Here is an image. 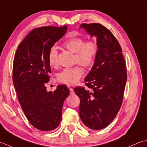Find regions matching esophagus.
Segmentation results:
<instances>
[{"label":"esophagus","instance_id":"esophagus-1","mask_svg":"<svg viewBox=\"0 0 147 147\" xmlns=\"http://www.w3.org/2000/svg\"><path fill=\"white\" fill-rule=\"evenodd\" d=\"M70 94H74V91L73 88H70Z\"/></svg>","mask_w":147,"mask_h":147}]
</instances>
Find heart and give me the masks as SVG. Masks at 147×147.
Masks as SVG:
<instances>
[{"label": "heart", "instance_id": "1", "mask_svg": "<svg viewBox=\"0 0 147 147\" xmlns=\"http://www.w3.org/2000/svg\"><path fill=\"white\" fill-rule=\"evenodd\" d=\"M63 47L75 54V61L84 67H89L93 64L98 53V46L94 42H84L82 38L74 37L66 40L62 44ZM57 49L55 47L50 49L48 54L49 63L52 67L56 65ZM84 71L79 66L65 68L58 75L59 82L68 85H74L82 76Z\"/></svg>", "mask_w": 147, "mask_h": 147}]
</instances>
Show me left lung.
I'll use <instances>...</instances> for the list:
<instances>
[{"label": "left lung", "instance_id": "1", "mask_svg": "<svg viewBox=\"0 0 147 147\" xmlns=\"http://www.w3.org/2000/svg\"><path fill=\"white\" fill-rule=\"evenodd\" d=\"M80 28L96 38L98 53L84 79L91 90L77 87L74 92L80 98L82 122L91 129L100 130L111 123L121 107L126 67L121 47L111 32L99 23H83Z\"/></svg>", "mask_w": 147, "mask_h": 147}]
</instances>
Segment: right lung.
Masks as SVG:
<instances>
[{
  "instance_id": "right-lung-1",
  "label": "right lung",
  "mask_w": 147,
  "mask_h": 147,
  "mask_svg": "<svg viewBox=\"0 0 147 147\" xmlns=\"http://www.w3.org/2000/svg\"><path fill=\"white\" fill-rule=\"evenodd\" d=\"M67 30V26L35 28L20 44L14 55L13 79L18 101L30 123L40 131H51L59 125L63 105L70 94L64 84L53 92L45 86L51 73L49 51Z\"/></svg>"
}]
</instances>
